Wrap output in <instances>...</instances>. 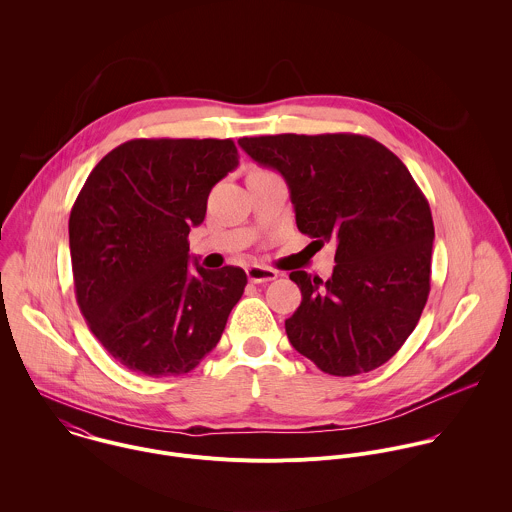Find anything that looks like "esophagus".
<instances>
[{"mask_svg": "<svg viewBox=\"0 0 512 512\" xmlns=\"http://www.w3.org/2000/svg\"><path fill=\"white\" fill-rule=\"evenodd\" d=\"M246 276L252 284H264V282H272L278 278V272L272 270V268H264V266H250L246 270Z\"/></svg>", "mask_w": 512, "mask_h": 512, "instance_id": "obj_1", "label": "esophagus"}]
</instances>
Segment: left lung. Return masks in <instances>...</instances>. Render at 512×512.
Listing matches in <instances>:
<instances>
[{"label":"left lung","mask_w":512,"mask_h":512,"mask_svg":"<svg viewBox=\"0 0 512 512\" xmlns=\"http://www.w3.org/2000/svg\"><path fill=\"white\" fill-rule=\"evenodd\" d=\"M290 189L299 232L335 244L329 280L290 274L301 303L286 333L323 372L353 376L390 361L430 293L434 220L408 167L357 134L240 138Z\"/></svg>","instance_id":"1"}]
</instances>
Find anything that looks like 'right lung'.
Masks as SVG:
<instances>
[{"label": "right lung", "instance_id": "add662e5", "mask_svg": "<svg viewBox=\"0 0 512 512\" xmlns=\"http://www.w3.org/2000/svg\"><path fill=\"white\" fill-rule=\"evenodd\" d=\"M238 167L232 140H130L88 175L69 219L78 307L102 347L146 376L209 355L246 288L242 268H189L187 236Z\"/></svg>", "mask_w": 512, "mask_h": 512}]
</instances>
